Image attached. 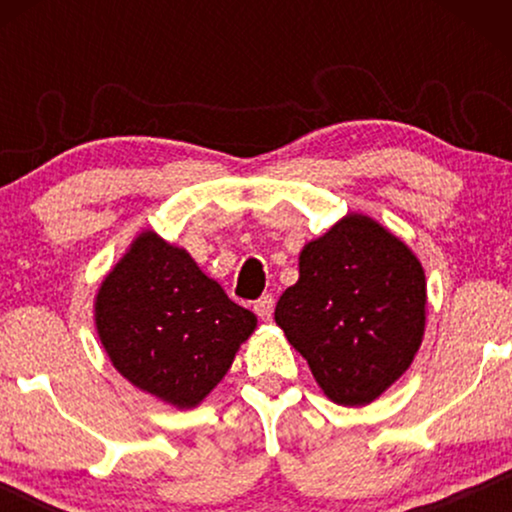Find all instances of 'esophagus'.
Masks as SVG:
<instances>
[{
  "label": "esophagus",
  "mask_w": 512,
  "mask_h": 512,
  "mask_svg": "<svg viewBox=\"0 0 512 512\" xmlns=\"http://www.w3.org/2000/svg\"><path fill=\"white\" fill-rule=\"evenodd\" d=\"M272 310H275V296H272V293H265V296H261L254 303V312L263 321H270L272 319Z\"/></svg>",
  "instance_id": "obj_1"
}]
</instances>
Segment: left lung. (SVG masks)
Returning <instances> with one entry per match:
<instances>
[{
    "mask_svg": "<svg viewBox=\"0 0 512 512\" xmlns=\"http://www.w3.org/2000/svg\"><path fill=\"white\" fill-rule=\"evenodd\" d=\"M424 270L380 223L349 214L305 244L275 321L340 405H366L415 359L426 321Z\"/></svg>",
    "mask_w": 512,
    "mask_h": 512,
    "instance_id": "8db88e82",
    "label": "left lung"
}]
</instances>
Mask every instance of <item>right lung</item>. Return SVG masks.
I'll use <instances>...</instances> for the list:
<instances>
[{"label": "right lung", "instance_id": "obj_1", "mask_svg": "<svg viewBox=\"0 0 512 512\" xmlns=\"http://www.w3.org/2000/svg\"><path fill=\"white\" fill-rule=\"evenodd\" d=\"M95 324L125 380L177 408H193L228 373L256 317L184 249L142 233L102 282Z\"/></svg>", "mask_w": 512, "mask_h": 512}]
</instances>
